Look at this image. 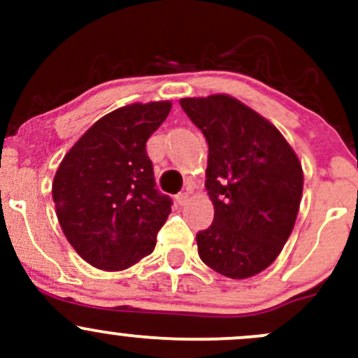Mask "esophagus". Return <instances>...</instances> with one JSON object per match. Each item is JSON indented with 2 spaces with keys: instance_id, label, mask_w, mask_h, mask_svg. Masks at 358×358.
<instances>
[{
  "instance_id": "34e87169",
  "label": "esophagus",
  "mask_w": 358,
  "mask_h": 358,
  "mask_svg": "<svg viewBox=\"0 0 358 358\" xmlns=\"http://www.w3.org/2000/svg\"><path fill=\"white\" fill-rule=\"evenodd\" d=\"M189 192H180L178 196H176V202H178L180 206H185L187 202H189Z\"/></svg>"
}]
</instances>
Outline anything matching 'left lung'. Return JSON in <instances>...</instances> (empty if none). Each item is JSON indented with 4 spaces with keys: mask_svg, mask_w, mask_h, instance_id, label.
I'll return each mask as SVG.
<instances>
[{
    "mask_svg": "<svg viewBox=\"0 0 358 358\" xmlns=\"http://www.w3.org/2000/svg\"><path fill=\"white\" fill-rule=\"evenodd\" d=\"M208 142L206 190L215 206L197 234L202 262L230 279L272 265L289 239L303 194L301 162L282 133L230 95L182 99Z\"/></svg>",
    "mask_w": 358,
    "mask_h": 358,
    "instance_id": "left-lung-1",
    "label": "left lung"
}]
</instances>
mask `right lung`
I'll return each mask as SVG.
<instances>
[{
    "mask_svg": "<svg viewBox=\"0 0 358 358\" xmlns=\"http://www.w3.org/2000/svg\"><path fill=\"white\" fill-rule=\"evenodd\" d=\"M171 102L131 103L100 117L66 154L52 196L64 236L90 265L126 270L156 248L171 199L156 189L145 143Z\"/></svg>",
    "mask_w": 358,
    "mask_h": 358,
    "instance_id": "obj_1",
    "label": "right lung"
}]
</instances>
